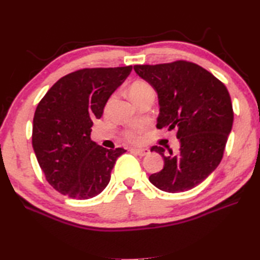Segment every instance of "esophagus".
I'll list each match as a JSON object with an SVG mask.
<instances>
[{
  "label": "esophagus",
  "instance_id": "esophagus-1",
  "mask_svg": "<svg viewBox=\"0 0 260 260\" xmlns=\"http://www.w3.org/2000/svg\"><path fill=\"white\" fill-rule=\"evenodd\" d=\"M131 151L136 154H139L140 157H143V155L149 154V152H150L148 149H131Z\"/></svg>",
  "mask_w": 260,
  "mask_h": 260
}]
</instances>
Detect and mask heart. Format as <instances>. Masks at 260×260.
<instances>
[{
    "label": "heart",
    "mask_w": 260,
    "mask_h": 260,
    "mask_svg": "<svg viewBox=\"0 0 260 260\" xmlns=\"http://www.w3.org/2000/svg\"><path fill=\"white\" fill-rule=\"evenodd\" d=\"M152 89V87L150 86L149 83H146L144 81H135L134 83H132L129 86V95L132 98V100H135V99L140 98L141 95H143L145 92ZM145 131L144 126H134L131 127V128L126 129L124 132V139L127 141L128 143H140L141 141L143 140V133Z\"/></svg>",
    "instance_id": "1"
}]
</instances>
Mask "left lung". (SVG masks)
Here are the masks:
<instances>
[{"instance_id": "1", "label": "left lung", "mask_w": 260, "mask_h": 260, "mask_svg": "<svg viewBox=\"0 0 260 260\" xmlns=\"http://www.w3.org/2000/svg\"><path fill=\"white\" fill-rule=\"evenodd\" d=\"M140 77L158 93L157 128L176 129L179 150L165 154L164 168L149 177L160 190L177 193L199 185L218 166L233 125L230 93L218 78L186 60L159 64H135Z\"/></svg>"}]
</instances>
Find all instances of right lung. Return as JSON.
I'll return each mask as SVG.
<instances>
[{"label":"right lung","instance_id":"right-lung-1","mask_svg":"<svg viewBox=\"0 0 260 260\" xmlns=\"http://www.w3.org/2000/svg\"><path fill=\"white\" fill-rule=\"evenodd\" d=\"M132 66L84 68L61 77L40 101L31 142L46 181L61 194L91 199L109 184L125 149H106L89 138L108 99L132 72Z\"/></svg>","mask_w":260,"mask_h":260}]
</instances>
